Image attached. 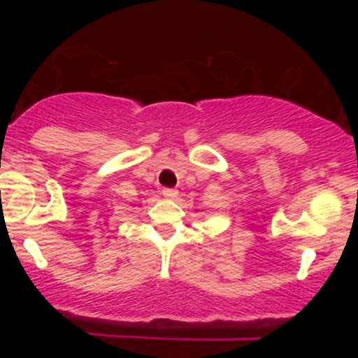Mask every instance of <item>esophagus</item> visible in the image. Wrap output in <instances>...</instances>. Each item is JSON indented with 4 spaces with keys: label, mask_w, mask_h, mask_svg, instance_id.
<instances>
[{
    "label": "esophagus",
    "mask_w": 358,
    "mask_h": 358,
    "mask_svg": "<svg viewBox=\"0 0 358 358\" xmlns=\"http://www.w3.org/2000/svg\"><path fill=\"white\" fill-rule=\"evenodd\" d=\"M162 196L168 197V199H175L178 196V192L175 189H162Z\"/></svg>",
    "instance_id": "1"
}]
</instances>
